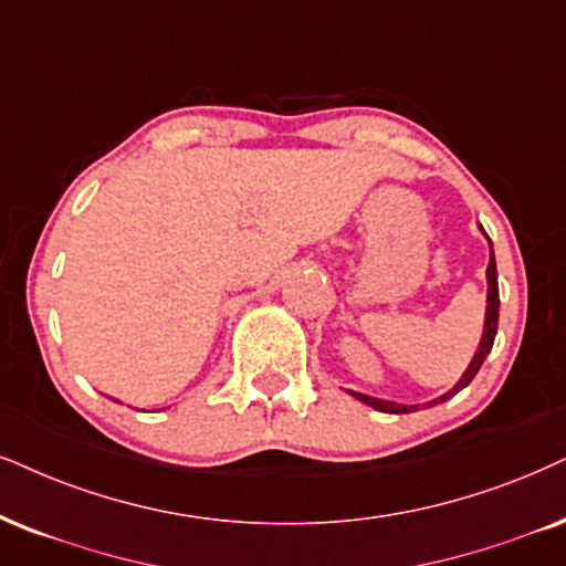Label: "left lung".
I'll return each mask as SVG.
<instances>
[{
    "label": "left lung",
    "instance_id": "left-lung-1",
    "mask_svg": "<svg viewBox=\"0 0 566 566\" xmlns=\"http://www.w3.org/2000/svg\"><path fill=\"white\" fill-rule=\"evenodd\" d=\"M491 242V240H489ZM485 276H489V307H485V332H483V339H481V347H478V353L473 357V363H470L468 370H464L460 381H457L454 389H449L447 395L433 399V402L428 405H441L447 402V399H452L457 391H462L464 386L473 381L478 370H481L485 355L491 353L493 347V339H496V328H499V282H496V261H493V250H491V261H489V269H485ZM349 395L360 399L363 405H370L374 410L378 412H391V415H405V412H412L410 405H397V402H386V399H376V397H368V395H357V391H349Z\"/></svg>",
    "mask_w": 566,
    "mask_h": 566
}]
</instances>
